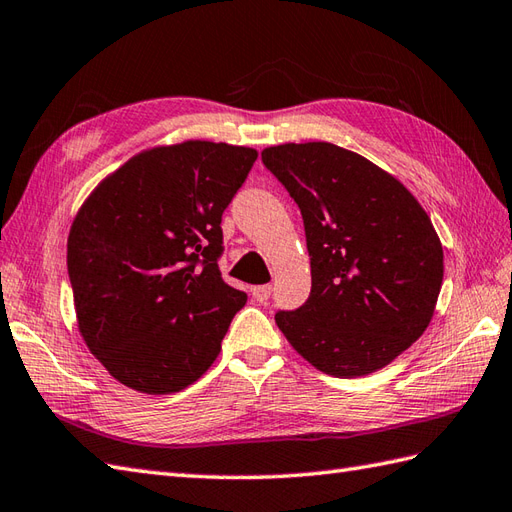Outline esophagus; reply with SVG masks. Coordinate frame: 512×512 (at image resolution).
I'll return each instance as SVG.
<instances>
[{"label": "esophagus", "mask_w": 512, "mask_h": 512, "mask_svg": "<svg viewBox=\"0 0 512 512\" xmlns=\"http://www.w3.org/2000/svg\"><path fill=\"white\" fill-rule=\"evenodd\" d=\"M270 294H272L270 285H255V288H253V299H255L257 303H268Z\"/></svg>", "instance_id": "34e87169"}]
</instances>
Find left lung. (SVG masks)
Masks as SVG:
<instances>
[{"instance_id":"1","label":"left lung","mask_w":512,"mask_h":512,"mask_svg":"<svg viewBox=\"0 0 512 512\" xmlns=\"http://www.w3.org/2000/svg\"><path fill=\"white\" fill-rule=\"evenodd\" d=\"M261 161L301 209L312 290L275 314L318 371L360 377L421 338L443 285V246L406 187L351 150L310 141Z\"/></svg>"}]
</instances>
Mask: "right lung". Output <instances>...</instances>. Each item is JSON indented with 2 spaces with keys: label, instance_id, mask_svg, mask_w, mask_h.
<instances>
[{
  "label": "right lung",
  "instance_id": "add662e5",
  "mask_svg": "<svg viewBox=\"0 0 512 512\" xmlns=\"http://www.w3.org/2000/svg\"><path fill=\"white\" fill-rule=\"evenodd\" d=\"M253 148L185 141L124 163L67 240L80 334L117 382L148 395L194 384L218 358L246 292L222 279V213Z\"/></svg>",
  "mask_w": 512,
  "mask_h": 512
}]
</instances>
